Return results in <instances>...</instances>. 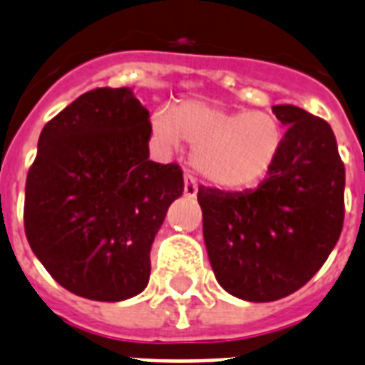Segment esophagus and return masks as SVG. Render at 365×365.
<instances>
[{"instance_id": "1", "label": "esophagus", "mask_w": 365, "mask_h": 365, "mask_svg": "<svg viewBox=\"0 0 365 365\" xmlns=\"http://www.w3.org/2000/svg\"><path fill=\"white\" fill-rule=\"evenodd\" d=\"M197 182H195V178L189 176V174H185V178H183V195L189 198L197 197Z\"/></svg>"}]
</instances>
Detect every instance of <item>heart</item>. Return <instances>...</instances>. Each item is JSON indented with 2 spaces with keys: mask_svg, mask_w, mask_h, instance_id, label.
<instances>
[{
  "mask_svg": "<svg viewBox=\"0 0 365 365\" xmlns=\"http://www.w3.org/2000/svg\"><path fill=\"white\" fill-rule=\"evenodd\" d=\"M152 127L163 146H192V168L215 187L250 189L268 174L279 153L283 131L264 110H229L208 101L187 99L157 110Z\"/></svg>",
  "mask_w": 365,
  "mask_h": 365,
  "instance_id": "1",
  "label": "heart"
}]
</instances>
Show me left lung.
<instances>
[{"mask_svg":"<svg viewBox=\"0 0 365 365\" xmlns=\"http://www.w3.org/2000/svg\"><path fill=\"white\" fill-rule=\"evenodd\" d=\"M287 127L257 189L198 187L204 244L215 279L245 302H274L304 287L336 247L345 215V167L327 121L272 106Z\"/></svg>","mask_w":365,"mask_h":365,"instance_id":"8db88e82","label":"left lung"}]
</instances>
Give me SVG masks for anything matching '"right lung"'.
Listing matches in <instances>:
<instances>
[{
  "instance_id": "1",
  "label": "right lung",
  "mask_w": 365,
  "mask_h": 365,
  "mask_svg": "<svg viewBox=\"0 0 365 365\" xmlns=\"http://www.w3.org/2000/svg\"><path fill=\"white\" fill-rule=\"evenodd\" d=\"M150 112L131 88H96L44 125L26 182L29 247L59 285L123 302L150 281V251L182 197L178 165L150 161Z\"/></svg>"
}]
</instances>
